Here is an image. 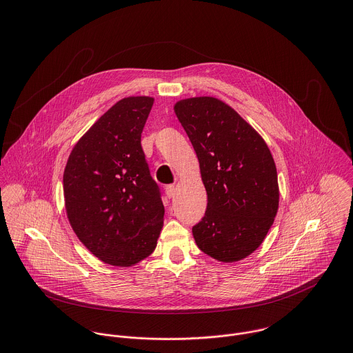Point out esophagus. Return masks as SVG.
<instances>
[{"mask_svg": "<svg viewBox=\"0 0 353 353\" xmlns=\"http://www.w3.org/2000/svg\"><path fill=\"white\" fill-rule=\"evenodd\" d=\"M165 194H167L168 199H172L175 196V186L174 185H168L165 188Z\"/></svg>", "mask_w": 353, "mask_h": 353, "instance_id": "34e87169", "label": "esophagus"}]
</instances>
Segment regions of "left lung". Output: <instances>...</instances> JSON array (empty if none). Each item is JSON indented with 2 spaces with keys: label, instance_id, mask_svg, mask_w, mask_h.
<instances>
[{
  "label": "left lung",
  "instance_id": "1",
  "mask_svg": "<svg viewBox=\"0 0 353 353\" xmlns=\"http://www.w3.org/2000/svg\"><path fill=\"white\" fill-rule=\"evenodd\" d=\"M174 111L199 157L208 196L194 241L220 262L241 261L261 246L277 214L273 156L252 125L220 99H182Z\"/></svg>",
  "mask_w": 353,
  "mask_h": 353
}]
</instances>
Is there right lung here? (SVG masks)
<instances>
[{"mask_svg": "<svg viewBox=\"0 0 353 353\" xmlns=\"http://www.w3.org/2000/svg\"><path fill=\"white\" fill-rule=\"evenodd\" d=\"M153 101H117L76 143L63 171L74 234L112 266L129 268L151 255L163 228L164 206L141 148Z\"/></svg>", "mask_w": 353, "mask_h": 353, "instance_id": "obj_1", "label": "right lung"}]
</instances>
